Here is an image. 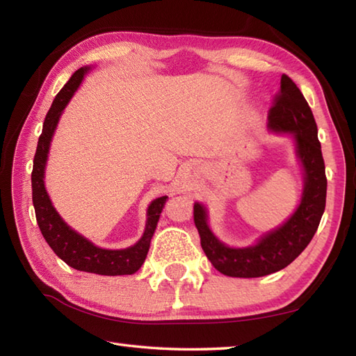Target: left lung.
I'll list each match as a JSON object with an SVG mask.
<instances>
[{
	"instance_id": "left-lung-1",
	"label": "left lung",
	"mask_w": 356,
	"mask_h": 356,
	"mask_svg": "<svg viewBox=\"0 0 356 356\" xmlns=\"http://www.w3.org/2000/svg\"><path fill=\"white\" fill-rule=\"evenodd\" d=\"M268 122L272 130L295 136L297 154L306 176L303 199L283 226L266 234L257 245L243 249L220 243L208 228L205 208L195 203L194 223L202 249L213 266L229 277H263L286 268L311 243L326 208L327 179L316 122L303 93L287 74H283L278 93L272 97Z\"/></svg>"
}]
</instances>
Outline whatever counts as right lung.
<instances>
[{
	"mask_svg": "<svg viewBox=\"0 0 356 356\" xmlns=\"http://www.w3.org/2000/svg\"><path fill=\"white\" fill-rule=\"evenodd\" d=\"M87 70V67H82V69L73 73L70 81L56 95L47 116H45L42 133L40 136V140H38L32 170V200L36 222L38 226H40L42 237L53 249V252L69 264V266L99 275H131L145 261L151 237H153L159 216H161L166 202V195L151 202L148 208L147 228L138 243L131 248L120 249V251H110V249H101L95 246L87 238L69 228L63 218L59 217L55 208L51 207V202L44 188V168L45 161H47L51 136L55 133L59 116H61L67 102L72 99L73 93L76 92V88L79 87L82 79H84Z\"/></svg>",
	"mask_w": 356,
	"mask_h": 356,
	"instance_id": "add662e5",
	"label": "right lung"
}]
</instances>
